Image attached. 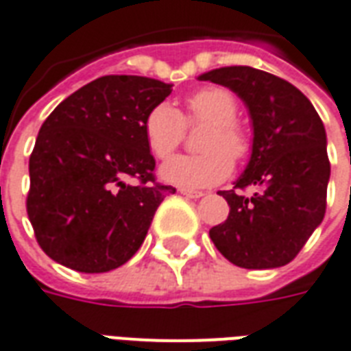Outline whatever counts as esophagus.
<instances>
[{
  "label": "esophagus",
  "instance_id": "obj_1",
  "mask_svg": "<svg viewBox=\"0 0 351 351\" xmlns=\"http://www.w3.org/2000/svg\"><path fill=\"white\" fill-rule=\"evenodd\" d=\"M180 193L183 196H189V198H202V191H191V189H180Z\"/></svg>",
  "mask_w": 351,
  "mask_h": 351
}]
</instances>
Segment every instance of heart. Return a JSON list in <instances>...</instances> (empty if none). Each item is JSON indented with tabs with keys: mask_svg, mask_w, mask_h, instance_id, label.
<instances>
[{
	"mask_svg": "<svg viewBox=\"0 0 351 351\" xmlns=\"http://www.w3.org/2000/svg\"><path fill=\"white\" fill-rule=\"evenodd\" d=\"M238 106L232 94L223 88L195 92L180 115L168 104L149 111L143 123L149 151L156 158L170 156L185 134V123H208L204 130L200 155H178L160 166V180L183 189H202L219 183L232 171V159L247 153V138L236 124Z\"/></svg>",
	"mask_w": 351,
	"mask_h": 351,
	"instance_id": "heart-1",
	"label": "heart"
}]
</instances>
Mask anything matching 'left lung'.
<instances>
[{
  "label": "left lung",
  "mask_w": 351,
  "mask_h": 351,
  "mask_svg": "<svg viewBox=\"0 0 351 351\" xmlns=\"http://www.w3.org/2000/svg\"><path fill=\"white\" fill-rule=\"evenodd\" d=\"M198 79L234 92L247 108L253 130L250 162L234 189L219 193L230 211L210 230L211 242L236 267H283L325 215L330 178L325 126L297 86L267 71L228 66ZM245 186L256 193L242 195L239 189Z\"/></svg>",
  "instance_id": "left-lung-1"
}]
</instances>
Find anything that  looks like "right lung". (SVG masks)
Returning <instances> with one entry per match:
<instances>
[{
  "mask_svg": "<svg viewBox=\"0 0 351 351\" xmlns=\"http://www.w3.org/2000/svg\"><path fill=\"white\" fill-rule=\"evenodd\" d=\"M173 84L106 75L73 92L47 117L29 156L28 217L41 250L84 274L130 259L156 208L176 189L155 183L145 141L149 111ZM134 177L138 184H128Z\"/></svg>",
  "mask_w": 351,
  "mask_h": 351,
  "instance_id": "add662e5",
  "label": "right lung"
}]
</instances>
